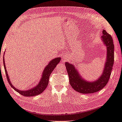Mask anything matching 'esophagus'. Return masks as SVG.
Returning <instances> with one entry per match:
<instances>
[{"mask_svg": "<svg viewBox=\"0 0 122 122\" xmlns=\"http://www.w3.org/2000/svg\"><path fill=\"white\" fill-rule=\"evenodd\" d=\"M68 57H69V56H68V54H65V55H64V60H65V61L67 60V59L69 58Z\"/></svg>", "mask_w": 122, "mask_h": 122, "instance_id": "1", "label": "esophagus"}]
</instances>
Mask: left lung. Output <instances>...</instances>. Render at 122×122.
Instances as JSON below:
<instances>
[{
  "instance_id": "obj_1",
  "label": "left lung",
  "mask_w": 122,
  "mask_h": 122,
  "mask_svg": "<svg viewBox=\"0 0 122 122\" xmlns=\"http://www.w3.org/2000/svg\"><path fill=\"white\" fill-rule=\"evenodd\" d=\"M101 40L107 49L106 60L102 75L93 82L83 79L73 64L66 62L65 65L69 75V82L73 88L82 94H92L102 90L108 82L114 62V44L111 35L103 30Z\"/></svg>"
}]
</instances>
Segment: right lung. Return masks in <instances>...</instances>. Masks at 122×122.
I'll list each match as a JSON object with an SVG mask.
<instances>
[{
    "label": "right lung",
    "instance_id": "add662e5",
    "mask_svg": "<svg viewBox=\"0 0 122 122\" xmlns=\"http://www.w3.org/2000/svg\"><path fill=\"white\" fill-rule=\"evenodd\" d=\"M5 54V52H4ZM3 65H4V68L5 70V72L6 74L7 80H8L9 84L18 93H19L21 95H23L25 97H31V96H35L39 95L43 93V92L46 89L48 84L49 82V77L51 74V73L52 72L53 70L56 67V65L60 62L61 61V57H56L55 58L51 60L49 64L47 65L45 69L43 70L42 73V75L41 78L40 79L39 83L36 86L31 88L30 90H28L27 91H21L18 89H17L16 87H15L12 83H11L10 79L9 78V76L8 74V71L6 69L5 64V58L4 55H3Z\"/></svg>",
    "mask_w": 122,
    "mask_h": 122
}]
</instances>
